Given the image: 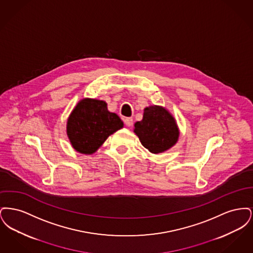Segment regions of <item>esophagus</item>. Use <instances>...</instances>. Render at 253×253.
<instances>
[{"label":"esophagus","mask_w":253,"mask_h":253,"mask_svg":"<svg viewBox=\"0 0 253 253\" xmlns=\"http://www.w3.org/2000/svg\"><path fill=\"white\" fill-rule=\"evenodd\" d=\"M124 123H125V125H126V126H128V127H131V126L132 125V118H126V119L124 120Z\"/></svg>","instance_id":"obj_1"}]
</instances>
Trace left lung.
I'll return each instance as SVG.
<instances>
[{
	"instance_id": "left-lung-1",
	"label": "left lung",
	"mask_w": 253,
	"mask_h": 253,
	"mask_svg": "<svg viewBox=\"0 0 253 253\" xmlns=\"http://www.w3.org/2000/svg\"><path fill=\"white\" fill-rule=\"evenodd\" d=\"M133 132L153 154L167 151L176 143L179 131L173 117L160 106L145 108L143 119L134 123Z\"/></svg>"
}]
</instances>
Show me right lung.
I'll use <instances>...</instances> for the list:
<instances>
[{"mask_svg": "<svg viewBox=\"0 0 253 253\" xmlns=\"http://www.w3.org/2000/svg\"><path fill=\"white\" fill-rule=\"evenodd\" d=\"M122 127L120 117L109 112L105 101L84 98L78 103L68 119L67 135L76 151L91 155L110 134Z\"/></svg>", "mask_w": 253, "mask_h": 253, "instance_id": "1", "label": "right lung"}]
</instances>
